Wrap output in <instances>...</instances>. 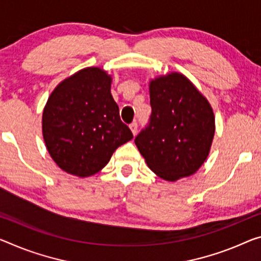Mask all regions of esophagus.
Instances as JSON below:
<instances>
[{
  "mask_svg": "<svg viewBox=\"0 0 261 261\" xmlns=\"http://www.w3.org/2000/svg\"><path fill=\"white\" fill-rule=\"evenodd\" d=\"M129 128H130L132 133H133L134 135H136V133H138V122H136V121L132 122L130 125H129Z\"/></svg>",
  "mask_w": 261,
  "mask_h": 261,
  "instance_id": "34e87169",
  "label": "esophagus"
}]
</instances>
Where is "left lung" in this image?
I'll return each mask as SVG.
<instances>
[{"label":"left lung","mask_w":261,"mask_h":261,"mask_svg":"<svg viewBox=\"0 0 261 261\" xmlns=\"http://www.w3.org/2000/svg\"><path fill=\"white\" fill-rule=\"evenodd\" d=\"M151 114L135 144L148 167L166 181L195 174L209 155L215 115L186 75L172 72L149 84Z\"/></svg>","instance_id":"1"}]
</instances>
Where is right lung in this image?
<instances>
[{"mask_svg":"<svg viewBox=\"0 0 261 261\" xmlns=\"http://www.w3.org/2000/svg\"><path fill=\"white\" fill-rule=\"evenodd\" d=\"M111 75L86 67L59 84L43 111L47 151L64 171L79 177L97 174L121 144L133 139L111 94Z\"/></svg>","mask_w":261,"mask_h":261,"instance_id":"1","label":"right lung"}]
</instances>
